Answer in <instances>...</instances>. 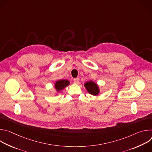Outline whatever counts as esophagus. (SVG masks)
<instances>
[{"label":"esophagus","mask_w":152,"mask_h":152,"mask_svg":"<svg viewBox=\"0 0 152 152\" xmlns=\"http://www.w3.org/2000/svg\"><path fill=\"white\" fill-rule=\"evenodd\" d=\"M73 81H74V82L76 83H78L79 82V77L75 78V79H73Z\"/></svg>","instance_id":"1"}]
</instances>
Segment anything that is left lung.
Masks as SVG:
<instances>
[{
  "label": "left lung",
  "mask_w": 152,
  "mask_h": 152,
  "mask_svg": "<svg viewBox=\"0 0 152 152\" xmlns=\"http://www.w3.org/2000/svg\"><path fill=\"white\" fill-rule=\"evenodd\" d=\"M84 86L86 88L87 91L93 96H97L99 94L100 90L99 88V86L97 85L96 83L94 82L93 81H89L86 82L84 84Z\"/></svg>",
  "instance_id": "obj_1"
}]
</instances>
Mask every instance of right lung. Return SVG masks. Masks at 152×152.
Listing matches in <instances>:
<instances>
[{"label":"right lung","mask_w":152,"mask_h":152,"mask_svg":"<svg viewBox=\"0 0 152 152\" xmlns=\"http://www.w3.org/2000/svg\"><path fill=\"white\" fill-rule=\"evenodd\" d=\"M69 84H70V82L68 80L62 79V80H57L55 84V88L58 92H59L61 90H62L64 88H66V86H68Z\"/></svg>","instance_id":"add662e5"}]
</instances>
